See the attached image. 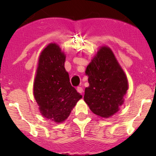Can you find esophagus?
<instances>
[{
  "instance_id": "34e87169",
  "label": "esophagus",
  "mask_w": 156,
  "mask_h": 156,
  "mask_svg": "<svg viewBox=\"0 0 156 156\" xmlns=\"http://www.w3.org/2000/svg\"><path fill=\"white\" fill-rule=\"evenodd\" d=\"M77 91H78V93H80V94H82L83 91H84V90H83V88L79 86V87H77Z\"/></svg>"
}]
</instances>
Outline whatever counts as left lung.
<instances>
[{
	"label": "left lung",
	"mask_w": 156,
	"mask_h": 156,
	"mask_svg": "<svg viewBox=\"0 0 156 156\" xmlns=\"http://www.w3.org/2000/svg\"><path fill=\"white\" fill-rule=\"evenodd\" d=\"M85 74L89 86L85 88L84 100L90 109L100 117L113 115L123 104L128 84L112 51L102 47L87 66Z\"/></svg>",
	"instance_id": "8db88e82"
}]
</instances>
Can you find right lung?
Segmentation results:
<instances>
[{
  "mask_svg": "<svg viewBox=\"0 0 156 156\" xmlns=\"http://www.w3.org/2000/svg\"><path fill=\"white\" fill-rule=\"evenodd\" d=\"M66 56L56 44L41 52L34 83V96L46 119L62 122L82 97L72 87L64 67Z\"/></svg>",
  "mask_w": 156,
  "mask_h": 156,
  "instance_id": "obj_1",
  "label": "right lung"
}]
</instances>
